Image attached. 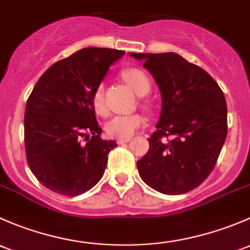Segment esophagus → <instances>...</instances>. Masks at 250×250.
I'll return each mask as SVG.
<instances>
[{"label":"esophagus","mask_w":250,"mask_h":250,"mask_svg":"<svg viewBox=\"0 0 250 250\" xmlns=\"http://www.w3.org/2000/svg\"><path fill=\"white\" fill-rule=\"evenodd\" d=\"M130 141H131L130 137H128V138H119V140L117 141V143H118V144H123V143L130 142Z\"/></svg>","instance_id":"1"}]
</instances>
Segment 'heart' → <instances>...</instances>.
<instances>
[{
  "label": "heart",
  "instance_id": "1",
  "mask_svg": "<svg viewBox=\"0 0 250 250\" xmlns=\"http://www.w3.org/2000/svg\"><path fill=\"white\" fill-rule=\"evenodd\" d=\"M123 78L126 83L131 86V89L140 96L146 95L150 91L151 82L146 73L141 68L130 67L126 68L122 73ZM92 106L95 112L99 114H104L107 110L106 100H104V85L100 83L95 87L92 94ZM146 123L144 115L140 113L133 114H117L110 118L107 122L106 132L109 137L113 138H128Z\"/></svg>",
  "mask_w": 250,
  "mask_h": 250
}]
</instances>
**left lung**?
<instances>
[{
	"instance_id": "8db88e82",
	"label": "left lung",
	"mask_w": 250,
	"mask_h": 250,
	"mask_svg": "<svg viewBox=\"0 0 250 250\" xmlns=\"http://www.w3.org/2000/svg\"><path fill=\"white\" fill-rule=\"evenodd\" d=\"M130 55L144 61L163 100L148 153L137 161L141 178L165 195L191 191L213 171L225 142L228 107L223 91L205 69L176 53Z\"/></svg>"
}]
</instances>
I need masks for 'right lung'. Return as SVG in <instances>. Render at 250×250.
Wrapping results in <instances>:
<instances>
[{
  "mask_svg": "<svg viewBox=\"0 0 250 250\" xmlns=\"http://www.w3.org/2000/svg\"><path fill=\"white\" fill-rule=\"evenodd\" d=\"M125 51L84 48L50 66L33 87L25 109V150L30 169L45 188L77 196L102 178L108 154L92 94Z\"/></svg>",
  "mask_w": 250,
  "mask_h": 250,
  "instance_id": "1",
  "label": "right lung"
}]
</instances>
